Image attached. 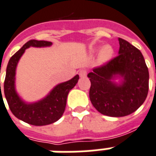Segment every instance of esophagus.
I'll list each match as a JSON object with an SVG mask.
<instances>
[{
    "mask_svg": "<svg viewBox=\"0 0 156 156\" xmlns=\"http://www.w3.org/2000/svg\"><path fill=\"white\" fill-rule=\"evenodd\" d=\"M79 76L80 78H86L87 77V71L84 70V69H82L79 71Z\"/></svg>",
    "mask_w": 156,
    "mask_h": 156,
    "instance_id": "1",
    "label": "esophagus"
}]
</instances>
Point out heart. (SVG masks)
<instances>
[{
    "instance_id": "1",
    "label": "heart",
    "mask_w": 156,
    "mask_h": 156,
    "mask_svg": "<svg viewBox=\"0 0 156 156\" xmlns=\"http://www.w3.org/2000/svg\"><path fill=\"white\" fill-rule=\"evenodd\" d=\"M98 51V48H96L93 50V54H96ZM114 55V49L109 44H106V45L102 46L98 53V59L101 63H107L108 61H110Z\"/></svg>"
}]
</instances>
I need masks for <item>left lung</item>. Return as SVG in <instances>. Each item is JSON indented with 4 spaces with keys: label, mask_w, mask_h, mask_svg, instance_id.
<instances>
[{
    "label": "left lung",
    "mask_w": 156,
    "mask_h": 156,
    "mask_svg": "<svg viewBox=\"0 0 156 156\" xmlns=\"http://www.w3.org/2000/svg\"><path fill=\"white\" fill-rule=\"evenodd\" d=\"M118 56L87 74L93 106L100 113L113 117L136 112L149 90L148 68L141 52L126 40L118 38Z\"/></svg>",
    "instance_id": "1"
}]
</instances>
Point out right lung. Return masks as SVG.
I'll use <instances>...</instances> for the list:
<instances>
[{
  "label": "right lung",
  "instance_id": "right-lung-1",
  "mask_svg": "<svg viewBox=\"0 0 156 156\" xmlns=\"http://www.w3.org/2000/svg\"><path fill=\"white\" fill-rule=\"evenodd\" d=\"M53 44L45 40H31L10 58L6 68L4 83V93L11 112L18 119L33 126H46L57 122L63 116L66 107L69 91L78 83V74L70 80L57 84L44 98L34 102L24 101L16 89V67L25 49L30 47H49ZM1 98H2L1 90Z\"/></svg>",
  "mask_w": 156,
  "mask_h": 156
}]
</instances>
